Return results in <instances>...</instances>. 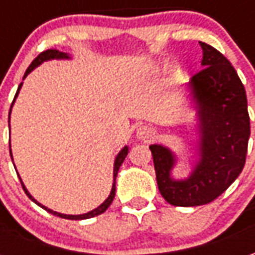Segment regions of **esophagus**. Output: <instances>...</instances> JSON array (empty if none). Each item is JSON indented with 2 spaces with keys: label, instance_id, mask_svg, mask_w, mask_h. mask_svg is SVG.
Listing matches in <instances>:
<instances>
[{
  "label": "esophagus",
  "instance_id": "esophagus-1",
  "mask_svg": "<svg viewBox=\"0 0 255 255\" xmlns=\"http://www.w3.org/2000/svg\"><path fill=\"white\" fill-rule=\"evenodd\" d=\"M153 135H154V131L150 126H140L136 129V136L142 140H149V139L153 138Z\"/></svg>",
  "mask_w": 255,
  "mask_h": 255
}]
</instances>
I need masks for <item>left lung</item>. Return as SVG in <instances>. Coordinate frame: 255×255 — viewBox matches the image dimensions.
<instances>
[{"label":"left lung","instance_id":"8db88e82","mask_svg":"<svg viewBox=\"0 0 255 255\" xmlns=\"http://www.w3.org/2000/svg\"><path fill=\"white\" fill-rule=\"evenodd\" d=\"M203 68L190 82L201 122V160L187 180L169 176L175 157L160 144H151L155 177L161 195L173 206H199L212 202L235 182L246 164L250 138L245 86L235 68L205 42Z\"/></svg>","mask_w":255,"mask_h":255}]
</instances>
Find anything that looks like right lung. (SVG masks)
Here are the masks:
<instances>
[{
	"instance_id": "right-lung-1",
	"label": "right lung",
	"mask_w": 255,
	"mask_h": 255,
	"mask_svg": "<svg viewBox=\"0 0 255 255\" xmlns=\"http://www.w3.org/2000/svg\"><path fill=\"white\" fill-rule=\"evenodd\" d=\"M68 56L67 54H64V53L61 52H58L57 49H47V50H45V52H42L41 54H38L35 58H34V61L31 63V65L28 68H27V71H25L24 73V78L28 75V73L34 69L35 67H38L39 64L43 63V61H46V60H50V58H67ZM21 84L23 83H20L19 86V89H17V93H16V95H14V100H16V97H17V94H19V90L20 87H21ZM13 100V102H14ZM12 102V104H13ZM10 109H12V105H10ZM9 115H10V112H9ZM10 151V150H9ZM128 154V147L126 146L124 149L119 153V155L116 157V161H115V172H113V179H115V182H113V187H112V191H111V195L108 197V199H106L105 202L102 203L101 206H98L97 209H94V210H91V212H89V213H84V214H79V216H71V214H61V213H57V212H53V210H50V209H47L45 208L43 205H41V203H38L34 199V198L31 197L30 195V192L27 191L24 187V184L21 183V180H20V183H21V187H23V190H24V192L27 194V197L30 198L31 201H34V202L38 205V206H41L42 209H45V210H47L49 213H52L54 214V216H58V217H61V219H68V220H84V219H91V217H94V216H98V214L101 213H104L105 212L106 209L109 208L111 206V203L113 202V198H115V192H116V176H117V172H119V168L122 166L123 164V161L126 160V157H127ZM10 157H12V153H10ZM20 179V177H19Z\"/></svg>"
}]
</instances>
